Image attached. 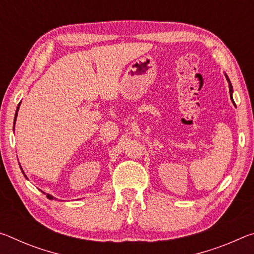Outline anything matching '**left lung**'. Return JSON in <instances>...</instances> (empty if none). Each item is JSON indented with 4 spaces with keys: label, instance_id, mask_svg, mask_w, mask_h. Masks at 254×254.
Wrapping results in <instances>:
<instances>
[{
    "label": "left lung",
    "instance_id": "obj_1",
    "mask_svg": "<svg viewBox=\"0 0 254 254\" xmlns=\"http://www.w3.org/2000/svg\"><path fill=\"white\" fill-rule=\"evenodd\" d=\"M225 76H226L227 81H229V88H230V96H231V100H232V102L234 103L233 97H232V93H233V87H232V84H231V81H230V79H229V77H227V75H225Z\"/></svg>",
    "mask_w": 254,
    "mask_h": 254
}]
</instances>
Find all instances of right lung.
<instances>
[{
  "label": "right lung",
  "instance_id": "1",
  "mask_svg": "<svg viewBox=\"0 0 254 254\" xmlns=\"http://www.w3.org/2000/svg\"><path fill=\"white\" fill-rule=\"evenodd\" d=\"M20 105V104H19ZM18 111H19V106H18V109H16V113H15V118H14V124H15V120H16V115H18ZM47 197H48L49 199H54V197L51 196V195H49V194H47ZM56 199V198H55Z\"/></svg>",
  "mask_w": 254,
  "mask_h": 254
}]
</instances>
